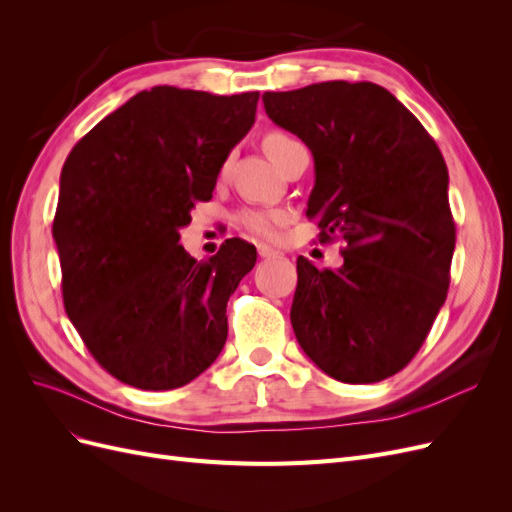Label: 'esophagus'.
I'll return each mask as SVG.
<instances>
[{
	"label": "esophagus",
	"mask_w": 512,
	"mask_h": 512,
	"mask_svg": "<svg viewBox=\"0 0 512 512\" xmlns=\"http://www.w3.org/2000/svg\"><path fill=\"white\" fill-rule=\"evenodd\" d=\"M258 256L260 258H277V256H282V254L277 252V250H273V247H269V245H258Z\"/></svg>",
	"instance_id": "1"
}]
</instances>
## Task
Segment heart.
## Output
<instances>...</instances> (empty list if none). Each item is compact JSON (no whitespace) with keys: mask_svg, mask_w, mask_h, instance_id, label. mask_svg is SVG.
<instances>
[{"mask_svg":"<svg viewBox=\"0 0 512 512\" xmlns=\"http://www.w3.org/2000/svg\"><path fill=\"white\" fill-rule=\"evenodd\" d=\"M299 145L301 143L297 141V138L286 134V132H271L265 138V147L275 164H280L288 156V153ZM284 222H286V215L282 211H275V209H247L241 213V224L250 232H254V235L267 237V239H273L280 235Z\"/></svg>","mask_w":512,"mask_h":512,"instance_id":"b5f03b06","label":"heart"}]
</instances>
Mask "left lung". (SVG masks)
<instances>
[{
  "label": "left lung",
  "instance_id": "1",
  "mask_svg": "<svg viewBox=\"0 0 512 512\" xmlns=\"http://www.w3.org/2000/svg\"><path fill=\"white\" fill-rule=\"evenodd\" d=\"M262 102L312 151L305 215L318 220L320 243H346L339 269L297 258L294 335L327 376L380 382L412 361L446 301L455 222L442 153L376 83L327 81Z\"/></svg>",
  "mask_w": 512,
  "mask_h": 512
}]
</instances>
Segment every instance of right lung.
Segmentation results:
<instances>
[{
    "mask_svg": "<svg viewBox=\"0 0 512 512\" xmlns=\"http://www.w3.org/2000/svg\"><path fill=\"white\" fill-rule=\"evenodd\" d=\"M258 98L141 91L61 168L53 239L68 318L108 374L136 389H179L226 344V303L254 269L256 247L226 239L196 260L179 230L211 198L228 153L254 126Z\"/></svg>",
    "mask_w": 512,
    "mask_h": 512,
    "instance_id": "obj_1",
    "label": "right lung"
}]
</instances>
